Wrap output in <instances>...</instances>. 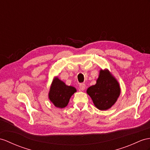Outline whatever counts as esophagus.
I'll list each match as a JSON object with an SVG mask.
<instances>
[{"mask_svg": "<svg viewBox=\"0 0 150 150\" xmlns=\"http://www.w3.org/2000/svg\"><path fill=\"white\" fill-rule=\"evenodd\" d=\"M85 88H86L85 84H84V83H81V84H80V85H79V89H80V90H81V91L85 90Z\"/></svg>", "mask_w": 150, "mask_h": 150, "instance_id": "obj_1", "label": "esophagus"}]
</instances>
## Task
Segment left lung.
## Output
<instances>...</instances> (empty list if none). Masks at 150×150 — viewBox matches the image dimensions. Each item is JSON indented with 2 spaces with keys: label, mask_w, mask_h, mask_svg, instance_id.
I'll return each mask as SVG.
<instances>
[{
  "label": "left lung",
  "mask_w": 150,
  "mask_h": 150,
  "mask_svg": "<svg viewBox=\"0 0 150 150\" xmlns=\"http://www.w3.org/2000/svg\"><path fill=\"white\" fill-rule=\"evenodd\" d=\"M86 93L92 98L97 108L101 111L107 110L117 100L120 94V87L117 80L108 69H101L96 84L90 86Z\"/></svg>",
  "instance_id": "left-lung-1"
}]
</instances>
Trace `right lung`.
<instances>
[{"label": "right lung", "mask_w": 150, "mask_h": 150, "mask_svg": "<svg viewBox=\"0 0 150 150\" xmlns=\"http://www.w3.org/2000/svg\"><path fill=\"white\" fill-rule=\"evenodd\" d=\"M76 92L74 87L67 86L57 77L53 80L49 92V98L54 105L58 108L66 107L71 97Z\"/></svg>", "instance_id": "right-lung-1"}]
</instances>
